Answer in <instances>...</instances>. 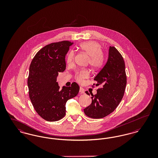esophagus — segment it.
Here are the masks:
<instances>
[{
	"instance_id": "obj_1",
	"label": "esophagus",
	"mask_w": 158,
	"mask_h": 158,
	"mask_svg": "<svg viewBox=\"0 0 158 158\" xmlns=\"http://www.w3.org/2000/svg\"><path fill=\"white\" fill-rule=\"evenodd\" d=\"M79 92H80L81 94H84V93H85V90H84V89L82 88V87H81V88H80V89H79Z\"/></svg>"
}]
</instances>
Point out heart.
Listing matches in <instances>:
<instances>
[{
    "label": "heart",
    "mask_w": 158,
    "mask_h": 158,
    "mask_svg": "<svg viewBox=\"0 0 158 158\" xmlns=\"http://www.w3.org/2000/svg\"><path fill=\"white\" fill-rule=\"evenodd\" d=\"M79 48L83 53L89 56V63L93 69H98L102 66L104 63V56L101 53V45L95 41H87L81 43ZM75 53L73 51L69 52L66 57L68 64L73 63ZM89 76V72L87 70H82L77 72L76 74V80L81 82L85 78Z\"/></svg>",
    "instance_id": "b5f03b06"
}]
</instances>
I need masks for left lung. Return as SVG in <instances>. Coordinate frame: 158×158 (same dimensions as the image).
Masks as SVG:
<instances>
[{"instance_id":"left-lung-1","label":"left lung","mask_w":158,"mask_h":158,"mask_svg":"<svg viewBox=\"0 0 158 158\" xmlns=\"http://www.w3.org/2000/svg\"><path fill=\"white\" fill-rule=\"evenodd\" d=\"M94 80L97 83L96 86L101 88L97 94L92 95V103L84 109V113L92 118H102L119 105L127 83L124 61L114 47H110L107 61ZM85 93L89 95L88 91Z\"/></svg>"}]
</instances>
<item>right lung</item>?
Here are the masks:
<instances>
[{
    "label": "right lung",
    "mask_w": 158,
    "mask_h": 158,
    "mask_svg": "<svg viewBox=\"0 0 158 158\" xmlns=\"http://www.w3.org/2000/svg\"><path fill=\"white\" fill-rule=\"evenodd\" d=\"M73 43L63 41L45 45L31 63L28 86L35 110L47 121H56L66 114V104L79 91L77 83L60 90L56 82L59 72L66 69L65 57Z\"/></svg>",
    "instance_id": "right-lung-1"
}]
</instances>
